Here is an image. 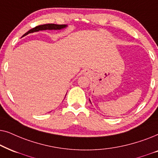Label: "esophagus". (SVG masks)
I'll return each mask as SVG.
<instances>
[{
    "instance_id": "34e87169",
    "label": "esophagus",
    "mask_w": 158,
    "mask_h": 158,
    "mask_svg": "<svg viewBox=\"0 0 158 158\" xmlns=\"http://www.w3.org/2000/svg\"><path fill=\"white\" fill-rule=\"evenodd\" d=\"M85 74H87V75H89V71H85Z\"/></svg>"
}]
</instances>
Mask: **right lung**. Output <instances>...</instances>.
I'll return each instance as SVG.
<instances>
[{
	"label": "right lung",
	"mask_w": 158,
	"mask_h": 158,
	"mask_svg": "<svg viewBox=\"0 0 158 158\" xmlns=\"http://www.w3.org/2000/svg\"><path fill=\"white\" fill-rule=\"evenodd\" d=\"M67 25L66 24H43V25H39L34 28L31 29L30 30H29L27 32L25 33V35H28L29 33H33L35 31H39L40 30H52V29H55V30H57V29H61L64 28H66Z\"/></svg>",
	"instance_id": "right-lung-1"
}]
</instances>
